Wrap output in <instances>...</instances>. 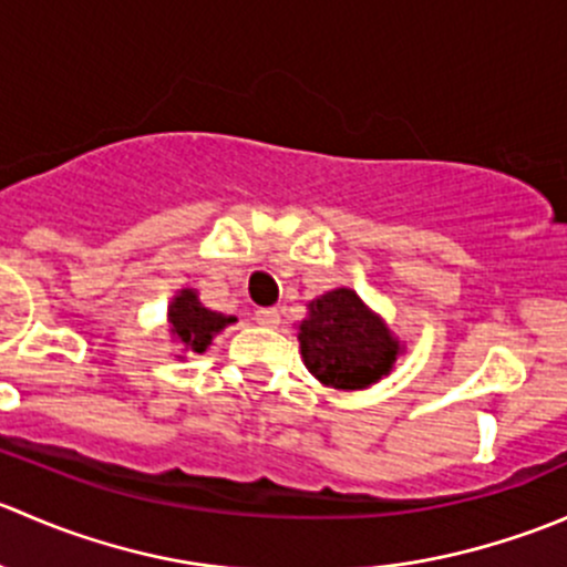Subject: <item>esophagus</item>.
Listing matches in <instances>:
<instances>
[{
  "instance_id": "34e87169",
  "label": "esophagus",
  "mask_w": 567,
  "mask_h": 567,
  "mask_svg": "<svg viewBox=\"0 0 567 567\" xmlns=\"http://www.w3.org/2000/svg\"><path fill=\"white\" fill-rule=\"evenodd\" d=\"M255 320L260 326H277L279 323V310H274V307H262V310L255 312Z\"/></svg>"
}]
</instances>
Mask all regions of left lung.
<instances>
[{
	"label": "left lung",
	"mask_w": 567,
	"mask_h": 567,
	"mask_svg": "<svg viewBox=\"0 0 567 567\" xmlns=\"http://www.w3.org/2000/svg\"><path fill=\"white\" fill-rule=\"evenodd\" d=\"M299 342L307 370L337 390L375 384L398 357V342L384 320L348 288L329 290L312 301L310 318L299 326Z\"/></svg>",
	"instance_id": "obj_1"
}]
</instances>
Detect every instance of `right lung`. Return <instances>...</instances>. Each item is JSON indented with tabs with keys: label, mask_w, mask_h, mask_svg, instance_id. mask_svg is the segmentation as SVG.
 <instances>
[{
	"label": "right lung",
	"mask_w": 567,
	"mask_h": 567,
	"mask_svg": "<svg viewBox=\"0 0 567 567\" xmlns=\"http://www.w3.org/2000/svg\"><path fill=\"white\" fill-rule=\"evenodd\" d=\"M233 316H219V312L205 310L197 301L194 290H181V296L169 307V323H173V334L194 353H203L210 346L216 331L233 323Z\"/></svg>",
	"instance_id": "obj_1"
}]
</instances>
